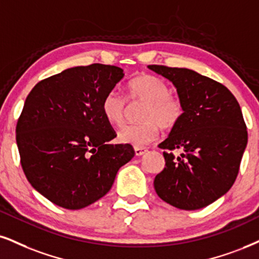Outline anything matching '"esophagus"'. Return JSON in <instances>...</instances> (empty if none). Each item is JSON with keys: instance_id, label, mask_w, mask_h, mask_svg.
I'll list each match as a JSON object with an SVG mask.
<instances>
[{"instance_id": "1", "label": "esophagus", "mask_w": 259, "mask_h": 259, "mask_svg": "<svg viewBox=\"0 0 259 259\" xmlns=\"http://www.w3.org/2000/svg\"><path fill=\"white\" fill-rule=\"evenodd\" d=\"M146 151H148V150H146L145 148H142V146H135V152H136L137 156L144 155Z\"/></svg>"}]
</instances>
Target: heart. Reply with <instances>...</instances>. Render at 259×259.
<instances>
[{"mask_svg":"<svg viewBox=\"0 0 259 259\" xmlns=\"http://www.w3.org/2000/svg\"><path fill=\"white\" fill-rule=\"evenodd\" d=\"M131 101L144 102L139 114L142 122L127 124L119 131L117 139L123 144L144 146L158 137L159 126L170 130L183 117L184 105L180 98L170 94V88L156 75L143 74L128 84ZM127 103L117 90L108 92L102 101V114L108 123L119 127L123 123Z\"/></svg>","mask_w":259,"mask_h":259,"instance_id":"1","label":"heart"}]
</instances>
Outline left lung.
Returning <instances> with one entry per match:
<instances>
[{
    "label": "left lung",
    "mask_w": 259,
    "mask_h": 259,
    "mask_svg": "<svg viewBox=\"0 0 259 259\" xmlns=\"http://www.w3.org/2000/svg\"><path fill=\"white\" fill-rule=\"evenodd\" d=\"M177 88L184 114L158 148L165 167L154 186L162 200L178 209L197 210L227 193L238 177L247 145L246 123L237 98L212 79L187 68L150 65Z\"/></svg>",
    "instance_id": "8db88e82"
}]
</instances>
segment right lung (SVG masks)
Masks as SVG:
<instances>
[{
    "label": "right lung",
    "instance_id": "add662e5",
    "mask_svg": "<svg viewBox=\"0 0 259 259\" xmlns=\"http://www.w3.org/2000/svg\"><path fill=\"white\" fill-rule=\"evenodd\" d=\"M120 67L94 63L44 79L32 89L17 123L28 183L50 202L78 210L105 196L117 170L135 156L116 135L102 101L123 78Z\"/></svg>",
    "mask_w": 259,
    "mask_h": 259
}]
</instances>
